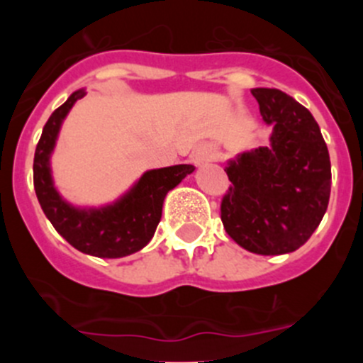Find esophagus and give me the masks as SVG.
<instances>
[{
  "label": "esophagus",
  "instance_id": "1",
  "mask_svg": "<svg viewBox=\"0 0 363 363\" xmlns=\"http://www.w3.org/2000/svg\"><path fill=\"white\" fill-rule=\"evenodd\" d=\"M193 163L195 164H203L207 163L208 160H211V152H208V149L205 147V145H199V147L193 151Z\"/></svg>",
  "mask_w": 363,
  "mask_h": 363
}]
</instances>
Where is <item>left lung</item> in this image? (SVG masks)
I'll use <instances>...</instances> for the list:
<instances>
[{"instance_id": "left-lung-1", "label": "left lung", "mask_w": 363, "mask_h": 363, "mask_svg": "<svg viewBox=\"0 0 363 363\" xmlns=\"http://www.w3.org/2000/svg\"><path fill=\"white\" fill-rule=\"evenodd\" d=\"M272 126L267 147L230 160L221 202L226 233L256 255H286L309 240L330 199V156L313 113L279 89H251Z\"/></svg>"}]
</instances>
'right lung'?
<instances>
[{"mask_svg":"<svg viewBox=\"0 0 363 363\" xmlns=\"http://www.w3.org/2000/svg\"><path fill=\"white\" fill-rule=\"evenodd\" d=\"M84 94V89L69 94L43 126L33 161L36 199L56 232L75 250L98 258H123L147 246L161 219L164 196L195 167L174 164L145 172L130 191L105 207L80 208L68 203L54 188L50 155L65 117Z\"/></svg>","mask_w":363,"mask_h":363,"instance_id":"obj_1","label":"right lung"}]
</instances>
